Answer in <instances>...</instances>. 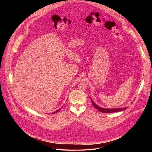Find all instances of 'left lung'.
Masks as SVG:
<instances>
[{"label":"left lung","mask_w":152,"mask_h":152,"mask_svg":"<svg viewBox=\"0 0 152 152\" xmlns=\"http://www.w3.org/2000/svg\"><path fill=\"white\" fill-rule=\"evenodd\" d=\"M91 102L93 105L94 106V107H96V109L99 111L101 113H115V112H118V111H122L124 110H126L127 107H124V108H114V109H106V108H103L99 106H97L96 104H95V103L93 101V100L91 99Z\"/></svg>","instance_id":"obj_1"}]
</instances>
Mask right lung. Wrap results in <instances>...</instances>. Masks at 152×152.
<instances>
[{
  "mask_svg": "<svg viewBox=\"0 0 152 152\" xmlns=\"http://www.w3.org/2000/svg\"><path fill=\"white\" fill-rule=\"evenodd\" d=\"M59 110H57V111H55V113H57V112H58V111H59Z\"/></svg>",
  "mask_w": 152,
  "mask_h": 152,
  "instance_id": "add662e5",
  "label": "right lung"
}]
</instances>
